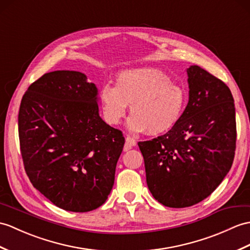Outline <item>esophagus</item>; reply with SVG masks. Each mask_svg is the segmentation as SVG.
I'll return each mask as SVG.
<instances>
[{
    "instance_id": "1",
    "label": "esophagus",
    "mask_w": 250,
    "mask_h": 250,
    "mask_svg": "<svg viewBox=\"0 0 250 250\" xmlns=\"http://www.w3.org/2000/svg\"><path fill=\"white\" fill-rule=\"evenodd\" d=\"M136 145V141L134 138H132L130 136H126L125 137V148L124 150L125 151H127V150H130L132 147H134Z\"/></svg>"
}]
</instances>
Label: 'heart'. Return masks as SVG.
Segmentation results:
<instances>
[{
  "label": "heart",
  "mask_w": 250,
  "mask_h": 250,
  "mask_svg": "<svg viewBox=\"0 0 250 250\" xmlns=\"http://www.w3.org/2000/svg\"><path fill=\"white\" fill-rule=\"evenodd\" d=\"M100 102L108 125L119 124L130 105L132 116L127 129L132 133L160 135L177 124L184 108L185 94L159 69L133 68L118 74L116 86H102Z\"/></svg>",
  "instance_id": "obj_1"
}]
</instances>
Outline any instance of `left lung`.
Here are the masks:
<instances>
[{
  "label": "left lung",
  "mask_w": 250,
  "mask_h": 250,
  "mask_svg": "<svg viewBox=\"0 0 250 250\" xmlns=\"http://www.w3.org/2000/svg\"><path fill=\"white\" fill-rule=\"evenodd\" d=\"M188 103L166 134L139 142L149 190L169 208L210 196L233 163L236 123L229 87L199 66L188 68Z\"/></svg>",
  "instance_id": "1"
}]
</instances>
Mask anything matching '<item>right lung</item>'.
Masks as SVG:
<instances>
[{"label": "right lung", "mask_w": 250, "mask_h": 250, "mask_svg": "<svg viewBox=\"0 0 250 250\" xmlns=\"http://www.w3.org/2000/svg\"><path fill=\"white\" fill-rule=\"evenodd\" d=\"M21 155L33 187L62 210L88 212L111 193L123 132L99 115L98 89L79 71L43 74L18 116Z\"/></svg>", "instance_id": "obj_1"}]
</instances>
